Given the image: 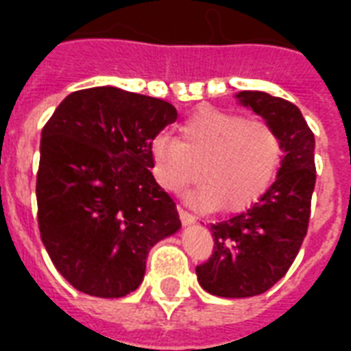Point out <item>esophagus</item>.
I'll use <instances>...</instances> for the list:
<instances>
[{"label":"esophagus","instance_id":"obj_1","mask_svg":"<svg viewBox=\"0 0 351 351\" xmlns=\"http://www.w3.org/2000/svg\"><path fill=\"white\" fill-rule=\"evenodd\" d=\"M178 215H180V220H182V224H184V226H191V224H195V222H197V219H195V217H193L189 211H186L184 208H178Z\"/></svg>","mask_w":351,"mask_h":351}]
</instances>
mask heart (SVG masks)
<instances>
[{"mask_svg": "<svg viewBox=\"0 0 351 351\" xmlns=\"http://www.w3.org/2000/svg\"><path fill=\"white\" fill-rule=\"evenodd\" d=\"M149 160L154 180L165 191H186L202 176L204 184L193 195L198 208L224 204L226 211H242L271 187L282 162V142L266 121L202 109L178 125V140L154 136Z\"/></svg>", "mask_w": 351, "mask_h": 351, "instance_id": "b5f03b06", "label": "heart"}]
</instances>
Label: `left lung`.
<instances>
[{"label":"left lung","instance_id":"obj_1","mask_svg":"<svg viewBox=\"0 0 351 351\" xmlns=\"http://www.w3.org/2000/svg\"><path fill=\"white\" fill-rule=\"evenodd\" d=\"M234 98L277 131L284 153L275 182L250 209L211 224L213 255L197 266L208 293L244 299L278 282L302 245L315 187V136L291 101L261 90Z\"/></svg>","mask_w":351,"mask_h":351}]
</instances>
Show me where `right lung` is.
Returning a JSON list of instances; mask_svg holds the SVG:
<instances>
[{"instance_id": "add662e5", "label": "right lung", "mask_w": 351, "mask_h": 351, "mask_svg": "<svg viewBox=\"0 0 351 351\" xmlns=\"http://www.w3.org/2000/svg\"><path fill=\"white\" fill-rule=\"evenodd\" d=\"M176 117L169 101L106 85L71 93L43 127L41 242L78 291L129 295L142 284L149 250L180 230L149 160L151 140Z\"/></svg>"}]
</instances>
